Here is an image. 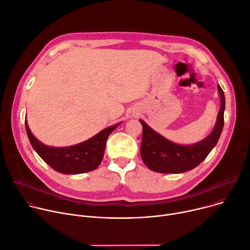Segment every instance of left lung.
I'll return each instance as SVG.
<instances>
[{"mask_svg":"<svg viewBox=\"0 0 250 250\" xmlns=\"http://www.w3.org/2000/svg\"><path fill=\"white\" fill-rule=\"evenodd\" d=\"M218 92L221 106L211 134L193 145H180L166 139L143 120L141 157L146 167L157 173L180 174L193 170L203 162L217 144L224 125L225 96L220 85Z\"/></svg>","mask_w":250,"mask_h":250,"instance_id":"obj_1","label":"left lung"}]
</instances>
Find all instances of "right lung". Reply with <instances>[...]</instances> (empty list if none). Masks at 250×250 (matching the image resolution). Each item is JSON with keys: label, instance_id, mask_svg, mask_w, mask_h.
Wrapping results in <instances>:
<instances>
[{"label": "right lung", "instance_id": "1", "mask_svg": "<svg viewBox=\"0 0 250 250\" xmlns=\"http://www.w3.org/2000/svg\"><path fill=\"white\" fill-rule=\"evenodd\" d=\"M121 124L110 125L77 145L55 147L44 145L33 136L27 119L25 120L27 135L33 148L52 169L66 175L82 174L95 170L103 161L108 136Z\"/></svg>", "mask_w": 250, "mask_h": 250}]
</instances>
